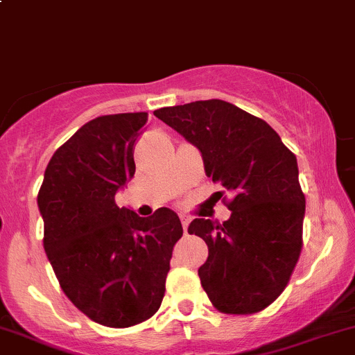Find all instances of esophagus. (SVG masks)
Returning a JSON list of instances; mask_svg holds the SVG:
<instances>
[{
	"label": "esophagus",
	"instance_id": "obj_1",
	"mask_svg": "<svg viewBox=\"0 0 355 355\" xmlns=\"http://www.w3.org/2000/svg\"><path fill=\"white\" fill-rule=\"evenodd\" d=\"M180 221H182V227H184V232L187 234V228H189V223H191V218H189L187 214H180Z\"/></svg>",
	"mask_w": 355,
	"mask_h": 355
}]
</instances>
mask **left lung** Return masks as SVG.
I'll return each mask as SVG.
<instances>
[{"mask_svg":"<svg viewBox=\"0 0 355 355\" xmlns=\"http://www.w3.org/2000/svg\"><path fill=\"white\" fill-rule=\"evenodd\" d=\"M200 151L204 170L232 196L223 225L196 218L189 234L207 244L200 285L218 311L252 314L287 287L302 249L306 198L297 157L264 120L221 99L155 111Z\"/></svg>","mask_w":355,"mask_h":355,"instance_id":"1","label":"left lung"}]
</instances>
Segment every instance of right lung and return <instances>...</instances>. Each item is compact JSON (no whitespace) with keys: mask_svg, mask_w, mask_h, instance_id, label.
Masks as SVG:
<instances>
[{"mask_svg":"<svg viewBox=\"0 0 355 355\" xmlns=\"http://www.w3.org/2000/svg\"><path fill=\"white\" fill-rule=\"evenodd\" d=\"M148 113L98 116L56 149L37 206L44 250L65 295L99 324L128 328L159 309L180 218H141L114 196L135 173L134 144Z\"/></svg>","mask_w":355,"mask_h":355,"instance_id":"add662e5","label":"right lung"}]
</instances>
